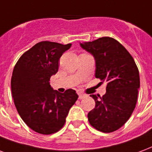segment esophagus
I'll list each match as a JSON object with an SVG mask.
<instances>
[{"label":"esophagus","instance_id":"esophagus-1","mask_svg":"<svg viewBox=\"0 0 152 152\" xmlns=\"http://www.w3.org/2000/svg\"><path fill=\"white\" fill-rule=\"evenodd\" d=\"M86 97H87V96L84 95V94H82V93H79V94H78V99H84V98H86Z\"/></svg>","mask_w":152,"mask_h":152}]
</instances>
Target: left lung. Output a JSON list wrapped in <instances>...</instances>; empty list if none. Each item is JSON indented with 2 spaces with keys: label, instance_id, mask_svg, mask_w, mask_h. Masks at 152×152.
<instances>
[{
  "label": "left lung",
  "instance_id": "left-lung-1",
  "mask_svg": "<svg viewBox=\"0 0 152 152\" xmlns=\"http://www.w3.org/2000/svg\"><path fill=\"white\" fill-rule=\"evenodd\" d=\"M80 46L95 58L96 78L108 83L102 97L91 95L96 106L88 113V121L99 131L113 132L134 110L140 87L138 67L125 47L111 37L80 43Z\"/></svg>",
  "mask_w": 152,
  "mask_h": 152
}]
</instances>
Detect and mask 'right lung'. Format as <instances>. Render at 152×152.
<instances>
[{"mask_svg":"<svg viewBox=\"0 0 152 152\" xmlns=\"http://www.w3.org/2000/svg\"><path fill=\"white\" fill-rule=\"evenodd\" d=\"M71 47L42 41L23 53L11 77L14 104L23 121L35 132L51 134L61 129L69 111L78 98L75 90L58 92L50 77L58 71L61 56Z\"/></svg>","mask_w":152,"mask_h":152,"instance_id":"add662e5","label":"right lung"}]
</instances>
